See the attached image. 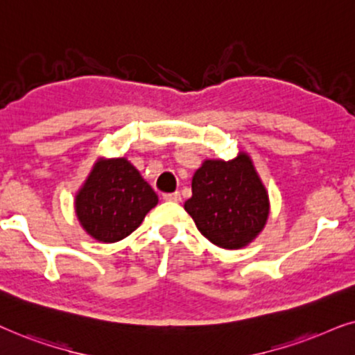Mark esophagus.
<instances>
[{"mask_svg":"<svg viewBox=\"0 0 355 355\" xmlns=\"http://www.w3.org/2000/svg\"><path fill=\"white\" fill-rule=\"evenodd\" d=\"M164 200L165 201H172V202H180L182 201V195L178 191L167 193V195H164Z\"/></svg>","mask_w":355,"mask_h":355,"instance_id":"34e87169","label":"esophagus"}]
</instances>
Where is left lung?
Returning <instances> with one entry per match:
<instances>
[{
  "label": "left lung",
  "mask_w": 355,
  "mask_h": 355,
  "mask_svg": "<svg viewBox=\"0 0 355 355\" xmlns=\"http://www.w3.org/2000/svg\"><path fill=\"white\" fill-rule=\"evenodd\" d=\"M185 211L198 230L220 248L239 250L258 237L269 216V198L248 154L207 159L193 175Z\"/></svg>",
  "instance_id": "left-lung-1"
}]
</instances>
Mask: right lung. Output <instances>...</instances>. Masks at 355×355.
I'll return each instance as SVG.
<instances>
[{"label":"right lung","instance_id":"add662e5","mask_svg":"<svg viewBox=\"0 0 355 355\" xmlns=\"http://www.w3.org/2000/svg\"><path fill=\"white\" fill-rule=\"evenodd\" d=\"M157 201L128 159H98L76 195L74 209L92 239L113 243L135 232Z\"/></svg>","mask_w":355,"mask_h":355}]
</instances>
